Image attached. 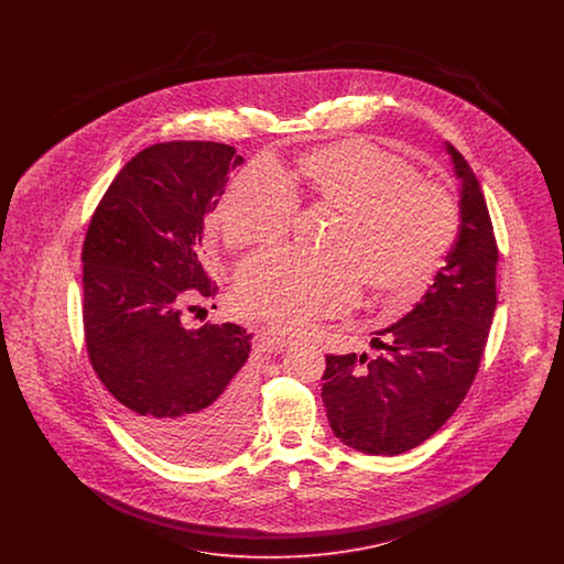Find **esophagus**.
<instances>
[{
  "label": "esophagus",
  "mask_w": 564,
  "mask_h": 564,
  "mask_svg": "<svg viewBox=\"0 0 564 564\" xmlns=\"http://www.w3.org/2000/svg\"><path fill=\"white\" fill-rule=\"evenodd\" d=\"M267 340H269L274 349L279 350L290 349L292 345H295V340L292 336H285V334H279V332H269V334H267Z\"/></svg>",
  "instance_id": "34e87169"
}]
</instances>
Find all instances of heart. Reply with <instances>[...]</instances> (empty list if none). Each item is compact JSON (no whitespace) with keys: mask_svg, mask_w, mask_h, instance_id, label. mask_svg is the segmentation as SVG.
<instances>
[{"mask_svg":"<svg viewBox=\"0 0 564 564\" xmlns=\"http://www.w3.org/2000/svg\"><path fill=\"white\" fill-rule=\"evenodd\" d=\"M297 196L336 212L325 256L274 249L242 264L235 304L245 317L300 329L347 313L361 285L378 302L421 294L455 249L460 209L453 192L421 180L412 162L347 137L297 156L288 182L272 164L251 162L221 189L212 226L241 251L279 242Z\"/></svg>","mask_w":564,"mask_h":564,"instance_id":"obj_1","label":"heart"}]
</instances>
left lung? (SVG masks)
<instances>
[{"label": "left lung", "instance_id": "8db88e82", "mask_svg": "<svg viewBox=\"0 0 564 564\" xmlns=\"http://www.w3.org/2000/svg\"><path fill=\"white\" fill-rule=\"evenodd\" d=\"M460 188V232L427 294L376 332L364 355H325L322 400L334 435L366 455H402L430 440L465 400L497 306L499 247L480 184L448 143Z\"/></svg>", "mask_w": 564, "mask_h": 564}]
</instances>
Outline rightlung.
Instances as JSON below:
<instances>
[{
	"instance_id": "1",
	"label": "right lung",
	"mask_w": 564,
	"mask_h": 564,
	"mask_svg": "<svg viewBox=\"0 0 564 564\" xmlns=\"http://www.w3.org/2000/svg\"><path fill=\"white\" fill-rule=\"evenodd\" d=\"M239 164L217 141L145 148L106 189L82 245L90 366L137 440L177 463L228 455L247 433L251 336L235 323H182L217 295L198 247Z\"/></svg>"
}]
</instances>
